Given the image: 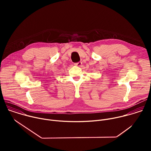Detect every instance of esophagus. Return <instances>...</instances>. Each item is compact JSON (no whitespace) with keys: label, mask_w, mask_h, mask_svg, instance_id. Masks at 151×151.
Masks as SVG:
<instances>
[{"label":"esophagus","mask_w":151,"mask_h":151,"mask_svg":"<svg viewBox=\"0 0 151 151\" xmlns=\"http://www.w3.org/2000/svg\"><path fill=\"white\" fill-rule=\"evenodd\" d=\"M82 62L81 61H79V62H78V63H75V64L76 66H78V67H80V66H82Z\"/></svg>","instance_id":"esophagus-1"}]
</instances>
